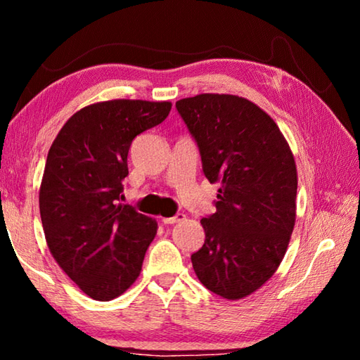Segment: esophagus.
<instances>
[{
	"label": "esophagus",
	"instance_id": "esophagus-1",
	"mask_svg": "<svg viewBox=\"0 0 360 360\" xmlns=\"http://www.w3.org/2000/svg\"><path fill=\"white\" fill-rule=\"evenodd\" d=\"M184 219H186V214H182V212H178V214L173 216V217H163L162 222L165 224V225H168V224H178L181 221H184Z\"/></svg>",
	"mask_w": 360,
	"mask_h": 360
}]
</instances>
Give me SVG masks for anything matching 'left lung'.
Instances as JSON below:
<instances>
[{
  "label": "left lung",
  "mask_w": 360,
  "mask_h": 360,
  "mask_svg": "<svg viewBox=\"0 0 360 360\" xmlns=\"http://www.w3.org/2000/svg\"><path fill=\"white\" fill-rule=\"evenodd\" d=\"M197 141L203 173L219 182L216 212L202 219L205 245L192 254L206 289L240 300L260 289L288 251L295 225L297 167L276 122L236 95L176 101Z\"/></svg>",
  "instance_id": "1"
}]
</instances>
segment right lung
<instances>
[{"mask_svg":"<svg viewBox=\"0 0 360 360\" xmlns=\"http://www.w3.org/2000/svg\"><path fill=\"white\" fill-rule=\"evenodd\" d=\"M169 111V101L94 103L66 120L49 149L39 187L49 251L94 300L124 294L155 238V219L119 200L131 141Z\"/></svg>","mask_w":360,"mask_h":360,"instance_id":"1","label":"right lung"}]
</instances>
